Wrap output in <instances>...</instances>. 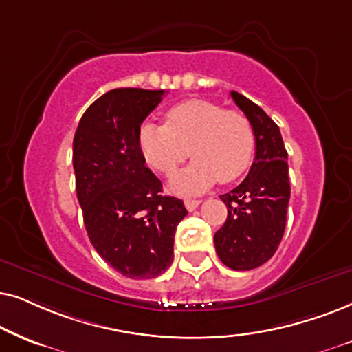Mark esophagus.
<instances>
[{"label": "esophagus", "instance_id": "1", "mask_svg": "<svg viewBox=\"0 0 352 352\" xmlns=\"http://www.w3.org/2000/svg\"><path fill=\"white\" fill-rule=\"evenodd\" d=\"M201 204V201L199 199H185V208L190 210H195L196 208H198V206Z\"/></svg>", "mask_w": 352, "mask_h": 352}]
</instances>
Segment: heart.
Wrapping results in <instances>:
<instances>
[{"mask_svg":"<svg viewBox=\"0 0 352 352\" xmlns=\"http://www.w3.org/2000/svg\"><path fill=\"white\" fill-rule=\"evenodd\" d=\"M140 148L149 166L170 175L190 156L195 159L173 177L170 188L184 196L204 193L215 182L230 184L250 168L256 133L245 114L225 111L206 100H190L166 112V124L140 129Z\"/></svg>","mask_w":352,"mask_h":352,"instance_id":"1","label":"heart"}]
</instances>
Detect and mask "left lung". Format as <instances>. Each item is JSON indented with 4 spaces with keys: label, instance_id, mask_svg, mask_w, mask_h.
I'll return each mask as SVG.
<instances>
[{
    "label": "left lung",
    "instance_id": "left-lung-1",
    "mask_svg": "<svg viewBox=\"0 0 352 352\" xmlns=\"http://www.w3.org/2000/svg\"><path fill=\"white\" fill-rule=\"evenodd\" d=\"M256 133L250 173L235 190L220 195L228 215L214 235L220 261L233 270L256 269L275 254L283 238L289 201L288 153L278 125L246 96L230 91Z\"/></svg>",
    "mask_w": 352,
    "mask_h": 352
}]
</instances>
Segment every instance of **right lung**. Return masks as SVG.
Listing matches in <instances>:
<instances>
[{
	"label": "right lung",
	"mask_w": 352,
	"mask_h": 352,
	"mask_svg": "<svg viewBox=\"0 0 352 352\" xmlns=\"http://www.w3.org/2000/svg\"><path fill=\"white\" fill-rule=\"evenodd\" d=\"M164 93L107 91L85 111L74 137L75 188L88 238L129 278H154L170 267L175 228L188 214L184 201L162 196L140 148V127Z\"/></svg>",
	"instance_id": "obj_1"
}]
</instances>
